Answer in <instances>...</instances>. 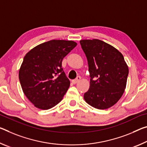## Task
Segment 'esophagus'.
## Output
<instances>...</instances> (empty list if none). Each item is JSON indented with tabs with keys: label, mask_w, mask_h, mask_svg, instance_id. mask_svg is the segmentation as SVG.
Segmentation results:
<instances>
[{
	"label": "esophagus",
	"mask_w": 147,
	"mask_h": 147,
	"mask_svg": "<svg viewBox=\"0 0 147 147\" xmlns=\"http://www.w3.org/2000/svg\"><path fill=\"white\" fill-rule=\"evenodd\" d=\"M80 79H81V77L80 76H78L77 77H76V79H74V80H72V82H73V84H76L77 82H78L80 80Z\"/></svg>",
	"instance_id": "obj_1"
}]
</instances>
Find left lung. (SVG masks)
<instances>
[{
    "instance_id": "1",
    "label": "left lung",
    "mask_w": 147,
    "mask_h": 147,
    "mask_svg": "<svg viewBox=\"0 0 147 147\" xmlns=\"http://www.w3.org/2000/svg\"><path fill=\"white\" fill-rule=\"evenodd\" d=\"M87 57L90 89L84 95L86 103L98 109H107L124 94L129 69L117 49L105 42L93 39L80 41Z\"/></svg>"
}]
</instances>
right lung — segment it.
Instances as JSON below:
<instances>
[{
    "label": "right lung",
    "instance_id": "add662e5",
    "mask_svg": "<svg viewBox=\"0 0 147 147\" xmlns=\"http://www.w3.org/2000/svg\"><path fill=\"white\" fill-rule=\"evenodd\" d=\"M77 45L52 40L35 46L23 58L19 71L23 92L36 108L48 110L63 99L70 81L61 67L63 59Z\"/></svg>",
    "mask_w": 147,
    "mask_h": 147
}]
</instances>
